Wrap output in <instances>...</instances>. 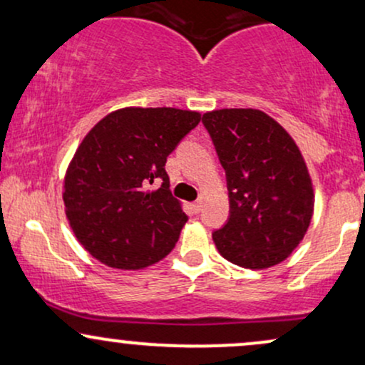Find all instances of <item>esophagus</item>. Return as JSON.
<instances>
[{
    "label": "esophagus",
    "mask_w": 365,
    "mask_h": 365,
    "mask_svg": "<svg viewBox=\"0 0 365 365\" xmlns=\"http://www.w3.org/2000/svg\"><path fill=\"white\" fill-rule=\"evenodd\" d=\"M202 206H204V199L195 200V202L192 204V211H194V212H200V209H202Z\"/></svg>",
    "instance_id": "esophagus-1"
}]
</instances>
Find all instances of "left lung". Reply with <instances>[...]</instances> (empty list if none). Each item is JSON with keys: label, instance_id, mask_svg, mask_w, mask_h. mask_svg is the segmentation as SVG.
<instances>
[{"label": "left lung", "instance_id": "obj_1", "mask_svg": "<svg viewBox=\"0 0 365 365\" xmlns=\"http://www.w3.org/2000/svg\"><path fill=\"white\" fill-rule=\"evenodd\" d=\"M226 171L230 217L212 233L226 261L247 269L283 262L314 212L312 178L299 145L274 118L252 108L204 113Z\"/></svg>", "mask_w": 365, "mask_h": 365}]
</instances>
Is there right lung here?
<instances>
[{
	"mask_svg": "<svg viewBox=\"0 0 365 365\" xmlns=\"http://www.w3.org/2000/svg\"><path fill=\"white\" fill-rule=\"evenodd\" d=\"M199 121V111L128 106L83 137L66 168L63 202L92 257L135 271L171 252L187 215L170 192L166 158ZM156 179L163 185L149 191Z\"/></svg>",
	"mask_w": 365,
	"mask_h": 365,
	"instance_id": "obj_1",
	"label": "right lung"
}]
</instances>
